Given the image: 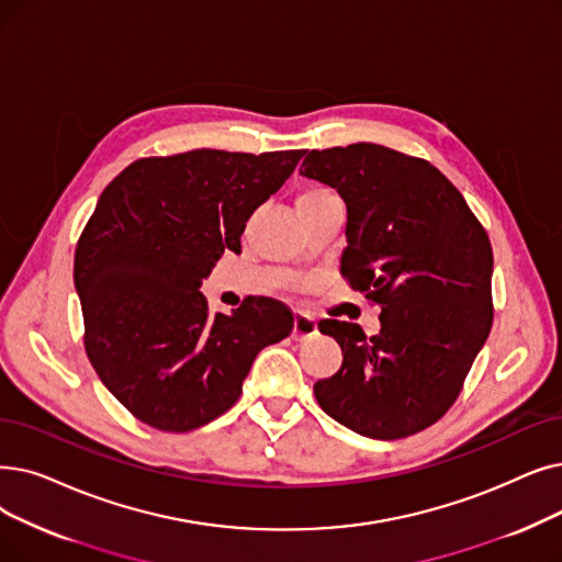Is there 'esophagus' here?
Wrapping results in <instances>:
<instances>
[{
  "instance_id": "obj_1",
  "label": "esophagus",
  "mask_w": 562,
  "mask_h": 562,
  "mask_svg": "<svg viewBox=\"0 0 562 562\" xmlns=\"http://www.w3.org/2000/svg\"><path fill=\"white\" fill-rule=\"evenodd\" d=\"M294 339H310L316 335V319L307 312H296L294 314V330H291Z\"/></svg>"
}]
</instances>
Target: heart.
Segmentation results:
<instances>
[{
  "instance_id": "1",
  "label": "heart",
  "mask_w": 562,
  "mask_h": 562,
  "mask_svg": "<svg viewBox=\"0 0 562 562\" xmlns=\"http://www.w3.org/2000/svg\"><path fill=\"white\" fill-rule=\"evenodd\" d=\"M330 190H324V188H310V190H305L301 198H299V202H303V200H312V198H319V194H328Z\"/></svg>"
}]
</instances>
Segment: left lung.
Listing matches in <instances>:
<instances>
[{
  "mask_svg": "<svg viewBox=\"0 0 562 562\" xmlns=\"http://www.w3.org/2000/svg\"><path fill=\"white\" fill-rule=\"evenodd\" d=\"M301 175L347 204L339 271L381 305L374 337L324 319L341 368L314 383L333 420L393 441L434 425L461 393L492 330V243L461 192L438 169L387 146L312 149Z\"/></svg>",
  "mask_w": 562,
  "mask_h": 562,
  "instance_id": "1",
  "label": "left lung"
}]
</instances>
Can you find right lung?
<instances>
[{
  "mask_svg": "<svg viewBox=\"0 0 562 562\" xmlns=\"http://www.w3.org/2000/svg\"><path fill=\"white\" fill-rule=\"evenodd\" d=\"M303 149H194L128 165L78 240L72 280L85 349L110 393L160 431L198 429L238 400L257 353L294 316L273 299L209 314L200 291L250 215L282 188Z\"/></svg>",
  "mask_w": 562,
  "mask_h": 562,
  "instance_id": "add662e5",
  "label": "right lung"
}]
</instances>
